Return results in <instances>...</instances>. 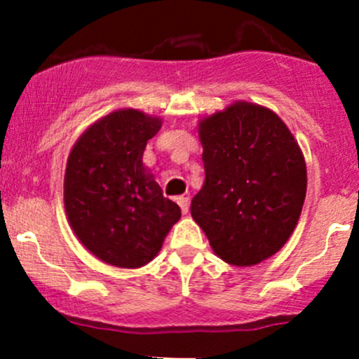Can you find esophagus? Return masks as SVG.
Instances as JSON below:
<instances>
[{
    "label": "esophagus",
    "mask_w": 359,
    "mask_h": 359,
    "mask_svg": "<svg viewBox=\"0 0 359 359\" xmlns=\"http://www.w3.org/2000/svg\"><path fill=\"white\" fill-rule=\"evenodd\" d=\"M177 203H179L180 210H182V214H187L189 212V198L187 196H179L177 198Z\"/></svg>",
    "instance_id": "obj_1"
}]
</instances>
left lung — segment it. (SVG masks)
I'll list each match as a JSON object with an SVG mask.
<instances>
[{"label": "left lung", "mask_w": 359, "mask_h": 359, "mask_svg": "<svg viewBox=\"0 0 359 359\" xmlns=\"http://www.w3.org/2000/svg\"><path fill=\"white\" fill-rule=\"evenodd\" d=\"M205 182L191 215L222 261L252 266L283 249L307 193L298 142L277 114L235 102L198 124Z\"/></svg>", "instance_id": "obj_1"}]
</instances>
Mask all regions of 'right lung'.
Segmentation results:
<instances>
[{"mask_svg":"<svg viewBox=\"0 0 359 359\" xmlns=\"http://www.w3.org/2000/svg\"><path fill=\"white\" fill-rule=\"evenodd\" d=\"M159 117L121 109L96 121L73 145L65 173L69 226L87 250L119 268L154 259L180 219L142 163Z\"/></svg>","mask_w":359,"mask_h":359,"instance_id":"right-lung-1","label":"right lung"}]
</instances>
